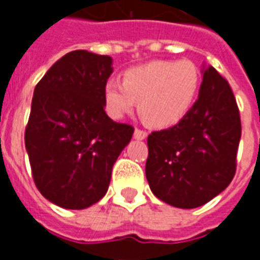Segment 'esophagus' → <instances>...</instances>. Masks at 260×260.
Here are the masks:
<instances>
[{
    "mask_svg": "<svg viewBox=\"0 0 260 260\" xmlns=\"http://www.w3.org/2000/svg\"><path fill=\"white\" fill-rule=\"evenodd\" d=\"M134 138H135V139H138V141H143V139H146L147 138V132L135 128V131H134Z\"/></svg>",
    "mask_w": 260,
    "mask_h": 260,
    "instance_id": "obj_1",
    "label": "esophagus"
}]
</instances>
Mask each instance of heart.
Returning a JSON list of instances; mask_svg holds the SVG:
<instances>
[{
	"instance_id": "1",
	"label": "heart",
	"mask_w": 260,
	"mask_h": 260,
	"mask_svg": "<svg viewBox=\"0 0 260 260\" xmlns=\"http://www.w3.org/2000/svg\"><path fill=\"white\" fill-rule=\"evenodd\" d=\"M201 86V74L191 61H152L128 69L124 82L108 79L104 100L108 114L121 118L139 102L146 124L169 128L191 110Z\"/></svg>"
}]
</instances>
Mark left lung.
<instances>
[{
	"label": "left lung",
	"mask_w": 260,
	"mask_h": 260,
	"mask_svg": "<svg viewBox=\"0 0 260 260\" xmlns=\"http://www.w3.org/2000/svg\"><path fill=\"white\" fill-rule=\"evenodd\" d=\"M198 100L184 118L147 138L146 178L160 201L180 209L205 205L230 185L241 139V119L230 87L203 65Z\"/></svg>",
	"instance_id": "obj_1"
}]
</instances>
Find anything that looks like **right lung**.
Masks as SVG:
<instances>
[{
  "label": "right lung",
  "instance_id": "obj_1",
  "mask_svg": "<svg viewBox=\"0 0 260 260\" xmlns=\"http://www.w3.org/2000/svg\"><path fill=\"white\" fill-rule=\"evenodd\" d=\"M113 71L111 57L76 50L35 87L26 152L37 189L57 206L80 210L100 201L131 142L134 128L104 111V86Z\"/></svg>",
  "mask_w": 260,
  "mask_h": 260
}]
</instances>
